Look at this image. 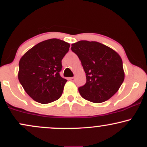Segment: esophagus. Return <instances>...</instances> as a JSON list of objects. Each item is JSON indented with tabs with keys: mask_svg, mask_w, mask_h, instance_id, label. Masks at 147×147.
<instances>
[{
	"mask_svg": "<svg viewBox=\"0 0 147 147\" xmlns=\"http://www.w3.org/2000/svg\"><path fill=\"white\" fill-rule=\"evenodd\" d=\"M69 80H70V81H75V77H70V78H69Z\"/></svg>",
	"mask_w": 147,
	"mask_h": 147,
	"instance_id": "1",
	"label": "esophagus"
}]
</instances>
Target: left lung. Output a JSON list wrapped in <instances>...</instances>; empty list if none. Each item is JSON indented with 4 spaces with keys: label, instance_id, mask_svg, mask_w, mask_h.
<instances>
[{
    "label": "left lung",
    "instance_id": "left-lung-1",
    "mask_svg": "<svg viewBox=\"0 0 147 147\" xmlns=\"http://www.w3.org/2000/svg\"><path fill=\"white\" fill-rule=\"evenodd\" d=\"M71 50L81 60L86 75V83L79 88L82 97L97 104L112 97L124 79L119 54L97 41H79L72 43Z\"/></svg>",
    "mask_w": 147,
    "mask_h": 147
}]
</instances>
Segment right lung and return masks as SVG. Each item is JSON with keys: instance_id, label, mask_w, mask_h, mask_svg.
Returning <instances> with one entry per match:
<instances>
[{"instance_id": "right-lung-1", "label": "right lung", "mask_w": 147, "mask_h": 147, "mask_svg": "<svg viewBox=\"0 0 147 147\" xmlns=\"http://www.w3.org/2000/svg\"><path fill=\"white\" fill-rule=\"evenodd\" d=\"M70 44L57 38L41 41L19 61L18 78L25 92L36 102L49 104L61 96L67 80L59 72Z\"/></svg>"}]
</instances>
